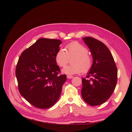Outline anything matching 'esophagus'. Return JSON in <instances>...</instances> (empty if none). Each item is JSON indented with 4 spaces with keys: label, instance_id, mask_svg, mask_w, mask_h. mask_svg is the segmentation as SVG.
<instances>
[{
    "label": "esophagus",
    "instance_id": "obj_1",
    "mask_svg": "<svg viewBox=\"0 0 132 132\" xmlns=\"http://www.w3.org/2000/svg\"><path fill=\"white\" fill-rule=\"evenodd\" d=\"M67 77L68 79H71V78H73V76H71V75H67Z\"/></svg>",
    "mask_w": 132,
    "mask_h": 132
}]
</instances>
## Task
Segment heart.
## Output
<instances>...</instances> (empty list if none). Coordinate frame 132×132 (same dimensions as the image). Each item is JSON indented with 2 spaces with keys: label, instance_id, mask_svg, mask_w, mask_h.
Wrapping results in <instances>:
<instances>
[{
  "label": "heart",
  "instance_id": "obj_1",
  "mask_svg": "<svg viewBox=\"0 0 132 132\" xmlns=\"http://www.w3.org/2000/svg\"><path fill=\"white\" fill-rule=\"evenodd\" d=\"M65 50L60 48L55 55V60L61 67H64L68 63L69 58L75 56L72 60L73 64L65 67L62 72L73 75L83 72L86 73L93 65V59L88 54L87 48L78 42L69 43L66 46Z\"/></svg>",
  "mask_w": 132,
  "mask_h": 132
}]
</instances>
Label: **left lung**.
<instances>
[{"label": "left lung", "mask_w": 132, "mask_h": 132, "mask_svg": "<svg viewBox=\"0 0 132 132\" xmlns=\"http://www.w3.org/2000/svg\"><path fill=\"white\" fill-rule=\"evenodd\" d=\"M82 39L90 50L93 63L87 78H82L81 96L89 105L97 106L105 102L113 93L117 81V67L104 43L91 37Z\"/></svg>", "instance_id": "left-lung-1"}]
</instances>
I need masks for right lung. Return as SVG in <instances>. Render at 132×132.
Returning <instances> with one entry per match:
<instances>
[{
  "label": "right lung",
  "mask_w": 132,
  "mask_h": 132,
  "mask_svg": "<svg viewBox=\"0 0 132 132\" xmlns=\"http://www.w3.org/2000/svg\"><path fill=\"white\" fill-rule=\"evenodd\" d=\"M62 41L42 38L21 53L15 74L20 93L39 109L53 106L59 98L66 75H59L55 60Z\"/></svg>",
  "instance_id": "add662e5"
}]
</instances>
